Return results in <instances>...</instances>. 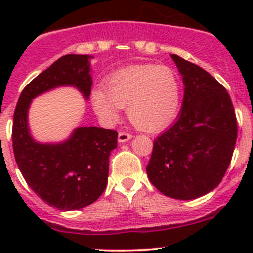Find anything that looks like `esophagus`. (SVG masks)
<instances>
[{"instance_id":"34e87169","label":"esophagus","mask_w":253,"mask_h":253,"mask_svg":"<svg viewBox=\"0 0 253 253\" xmlns=\"http://www.w3.org/2000/svg\"><path fill=\"white\" fill-rule=\"evenodd\" d=\"M131 138H132V134L126 133V132H120L117 141H119V143H125V142L129 141Z\"/></svg>"}]
</instances>
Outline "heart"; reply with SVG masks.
Masks as SVG:
<instances>
[{
    "label": "heart",
    "instance_id": "b5f03b06",
    "mask_svg": "<svg viewBox=\"0 0 253 253\" xmlns=\"http://www.w3.org/2000/svg\"><path fill=\"white\" fill-rule=\"evenodd\" d=\"M182 98L180 79L171 68L158 65L128 66L111 73L90 95L91 105L106 125L116 122L121 109L137 128L159 132L177 116Z\"/></svg>",
    "mask_w": 253,
    "mask_h": 253
}]
</instances>
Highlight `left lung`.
<instances>
[{"label": "left lung", "mask_w": 253, "mask_h": 253, "mask_svg": "<svg viewBox=\"0 0 253 253\" xmlns=\"http://www.w3.org/2000/svg\"><path fill=\"white\" fill-rule=\"evenodd\" d=\"M182 76L177 120L153 144L147 175L157 190L175 200H195L220 183L237 137L228 91L200 66L170 55Z\"/></svg>", "instance_id": "obj_1"}]
</instances>
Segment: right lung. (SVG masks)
<instances>
[{"label": "right lung", "instance_id": "obj_1", "mask_svg": "<svg viewBox=\"0 0 253 253\" xmlns=\"http://www.w3.org/2000/svg\"><path fill=\"white\" fill-rule=\"evenodd\" d=\"M89 55H66L23 89L13 116L14 158L29 187L48 206L76 211L95 202L108 185L109 157L117 147V132L95 126L77 127L61 142L42 143L29 127L32 101L60 86H73L89 100Z\"/></svg>", "mask_w": 253, "mask_h": 253}]
</instances>
